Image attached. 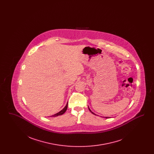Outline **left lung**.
<instances>
[{"instance_id": "left-lung-1", "label": "left lung", "mask_w": 154, "mask_h": 154, "mask_svg": "<svg viewBox=\"0 0 154 154\" xmlns=\"http://www.w3.org/2000/svg\"><path fill=\"white\" fill-rule=\"evenodd\" d=\"M88 109H89V111H91V112H92V113L93 114H94V115H96L95 114L94 112H92V111L91 110V109H89V107H88ZM96 116H97V115H96ZM105 118H109L110 117H105Z\"/></svg>"}]
</instances>
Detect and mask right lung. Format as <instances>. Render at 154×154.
I'll return each instance as SVG.
<instances>
[{"label": "right lung", "instance_id": "add662e5", "mask_svg": "<svg viewBox=\"0 0 154 154\" xmlns=\"http://www.w3.org/2000/svg\"><path fill=\"white\" fill-rule=\"evenodd\" d=\"M67 105H68V103H67V104H66V106H65V107L62 109V110H60L59 112H58V113H57V114H55L54 115H53V116H52L51 117H57V116H61V115H62V114H63L65 112H66V110H67Z\"/></svg>", "mask_w": 154, "mask_h": 154}]
</instances>
